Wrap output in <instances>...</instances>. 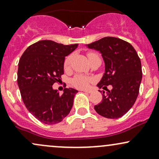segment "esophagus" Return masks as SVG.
<instances>
[{"label":"esophagus","instance_id":"obj_1","mask_svg":"<svg viewBox=\"0 0 159 159\" xmlns=\"http://www.w3.org/2000/svg\"><path fill=\"white\" fill-rule=\"evenodd\" d=\"M81 91L84 92V93H92L91 90H87V89H82Z\"/></svg>","mask_w":159,"mask_h":159}]
</instances>
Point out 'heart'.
Segmentation results:
<instances>
[{"mask_svg": "<svg viewBox=\"0 0 159 159\" xmlns=\"http://www.w3.org/2000/svg\"><path fill=\"white\" fill-rule=\"evenodd\" d=\"M87 56H88L89 60L94 57H99L96 53H94V52H89L88 54H87ZM72 58H73L72 54H70V55H68L67 57H66L64 62V69H68V68L70 67ZM91 81H92V79L90 77L83 76V75L77 74L76 75V76H74V77L71 80V83L73 84V86L76 87V88L85 89L89 86V83H91Z\"/></svg>", "mask_w": 159, "mask_h": 159, "instance_id": "b5f03b06", "label": "heart"}]
</instances>
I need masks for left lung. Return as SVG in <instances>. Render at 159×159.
<instances>
[{"mask_svg":"<svg viewBox=\"0 0 159 159\" xmlns=\"http://www.w3.org/2000/svg\"><path fill=\"white\" fill-rule=\"evenodd\" d=\"M99 51L105 61V72L98 83L101 89L111 84L95 111L102 117L117 119L124 115L134 105L140 86L143 73L141 61L134 48L129 42L115 37H105L86 45ZM100 92V91H99Z\"/></svg>","mask_w":159,"mask_h":159,"instance_id":"obj_1","label":"left lung"}]
</instances>
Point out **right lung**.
<instances>
[{
	"label": "right lung",
	"mask_w": 159,
	"mask_h": 159,
	"mask_svg": "<svg viewBox=\"0 0 159 159\" xmlns=\"http://www.w3.org/2000/svg\"><path fill=\"white\" fill-rule=\"evenodd\" d=\"M77 46L39 41L29 46L20 57L17 83L22 99L29 111L43 124L61 122L72 108L77 90L65 88L60 95L52 86L64 74L65 57Z\"/></svg>",
	"instance_id": "obj_1"
}]
</instances>
